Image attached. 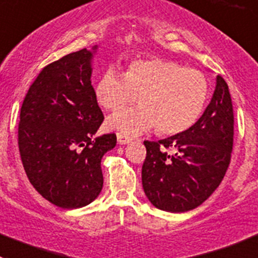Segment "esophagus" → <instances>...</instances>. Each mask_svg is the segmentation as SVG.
<instances>
[{
    "label": "esophagus",
    "mask_w": 258,
    "mask_h": 258,
    "mask_svg": "<svg viewBox=\"0 0 258 258\" xmlns=\"http://www.w3.org/2000/svg\"><path fill=\"white\" fill-rule=\"evenodd\" d=\"M117 141H118V144H120V145H126V144L131 143L132 139L130 138V136H126V135H123V134H118Z\"/></svg>",
    "instance_id": "obj_1"
}]
</instances>
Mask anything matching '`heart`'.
Instances as JSON below:
<instances>
[{
	"mask_svg": "<svg viewBox=\"0 0 258 258\" xmlns=\"http://www.w3.org/2000/svg\"><path fill=\"white\" fill-rule=\"evenodd\" d=\"M208 94L210 85L202 72L158 57L134 60L123 74L108 69L95 85L97 103L109 112H117L138 96L140 106L106 119V128L126 136L154 127L167 136L187 131L201 117Z\"/></svg>",
	"mask_w": 258,
	"mask_h": 258,
	"instance_id": "1",
	"label": "heart"
}]
</instances>
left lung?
Wrapping results in <instances>:
<instances>
[{
	"label": "left lung",
	"mask_w": 258,
	"mask_h": 258,
	"mask_svg": "<svg viewBox=\"0 0 258 258\" xmlns=\"http://www.w3.org/2000/svg\"><path fill=\"white\" fill-rule=\"evenodd\" d=\"M233 138L230 92L224 78L217 76L211 103L187 131L157 143L144 141L146 158L141 178L150 203L172 213L201 206L219 187L226 173Z\"/></svg>",
	"instance_id": "1"
}]
</instances>
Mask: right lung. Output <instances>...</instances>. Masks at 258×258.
I'll return each instance as SVG.
<instances>
[{"label":"right lung","mask_w":258,"mask_h":258,"mask_svg":"<svg viewBox=\"0 0 258 258\" xmlns=\"http://www.w3.org/2000/svg\"><path fill=\"white\" fill-rule=\"evenodd\" d=\"M92 50L62 56L41 71L20 109L18 144L34 189L66 210L85 207L103 189L101 158L114 134L94 138L104 115L91 85Z\"/></svg>","instance_id":"right-lung-1"}]
</instances>
